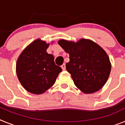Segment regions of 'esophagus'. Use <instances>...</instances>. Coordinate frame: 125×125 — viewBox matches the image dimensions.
Returning <instances> with one entry per match:
<instances>
[{"label": "esophagus", "mask_w": 125, "mask_h": 125, "mask_svg": "<svg viewBox=\"0 0 125 125\" xmlns=\"http://www.w3.org/2000/svg\"><path fill=\"white\" fill-rule=\"evenodd\" d=\"M61 68H62V70L64 71L65 69H66V64H65L64 63L63 64H62Z\"/></svg>", "instance_id": "1"}]
</instances>
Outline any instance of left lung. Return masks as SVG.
Instances as JSON below:
<instances>
[{"mask_svg":"<svg viewBox=\"0 0 125 125\" xmlns=\"http://www.w3.org/2000/svg\"><path fill=\"white\" fill-rule=\"evenodd\" d=\"M58 44L69 53L66 70L78 89L84 93H93L105 84L111 71V63L100 46L84 39L76 43L62 39Z\"/></svg>","mask_w":125,"mask_h":125,"instance_id":"1","label":"left lung"}]
</instances>
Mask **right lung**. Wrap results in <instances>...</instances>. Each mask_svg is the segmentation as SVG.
Returning a JSON list of instances; mask_svg holds the SVG:
<instances>
[{
  "instance_id": "1",
  "label": "right lung",
  "mask_w": 125,
  "mask_h": 125,
  "mask_svg": "<svg viewBox=\"0 0 125 125\" xmlns=\"http://www.w3.org/2000/svg\"><path fill=\"white\" fill-rule=\"evenodd\" d=\"M46 42L37 39L21 54L16 64V73L20 83L27 91L36 94L44 93L55 83L62 71L56 65L53 55L46 49Z\"/></svg>"
}]
</instances>
